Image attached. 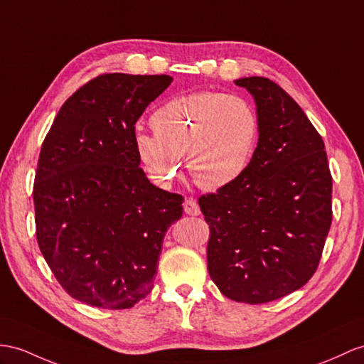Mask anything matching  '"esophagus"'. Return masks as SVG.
Masks as SVG:
<instances>
[{"label":"esophagus","instance_id":"esophagus-1","mask_svg":"<svg viewBox=\"0 0 364 364\" xmlns=\"http://www.w3.org/2000/svg\"><path fill=\"white\" fill-rule=\"evenodd\" d=\"M183 211L187 213V215H190V216L200 215V208H199L198 200L193 199V198L185 199V202H183Z\"/></svg>","mask_w":364,"mask_h":364}]
</instances>
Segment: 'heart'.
<instances>
[{
    "instance_id": "b5f03b06",
    "label": "heart",
    "mask_w": 364,
    "mask_h": 364,
    "mask_svg": "<svg viewBox=\"0 0 364 364\" xmlns=\"http://www.w3.org/2000/svg\"><path fill=\"white\" fill-rule=\"evenodd\" d=\"M154 134L137 132L140 161L161 182L179 174L181 157L203 190L228 187L244 174L259 137V120L242 97L218 91L177 95L153 112Z\"/></svg>"
}]
</instances>
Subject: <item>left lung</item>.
<instances>
[{
    "instance_id": "left-lung-1",
    "label": "left lung",
    "mask_w": 364,
    "mask_h": 364,
    "mask_svg": "<svg viewBox=\"0 0 364 364\" xmlns=\"http://www.w3.org/2000/svg\"><path fill=\"white\" fill-rule=\"evenodd\" d=\"M256 103L259 139L244 174L199 198L210 225L208 273L227 298L262 304L303 287L332 224L324 141L291 97L265 77L235 80Z\"/></svg>"
}]
</instances>
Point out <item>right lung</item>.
<instances>
[{
	"label": "right lung",
	"instance_id": "1",
	"mask_svg": "<svg viewBox=\"0 0 364 364\" xmlns=\"http://www.w3.org/2000/svg\"><path fill=\"white\" fill-rule=\"evenodd\" d=\"M173 78L103 74L61 106L43 141L33 183L38 247L68 294L129 309L153 289L165 232L181 194L139 166L136 122Z\"/></svg>",
	"mask_w": 364,
	"mask_h": 364
}]
</instances>
